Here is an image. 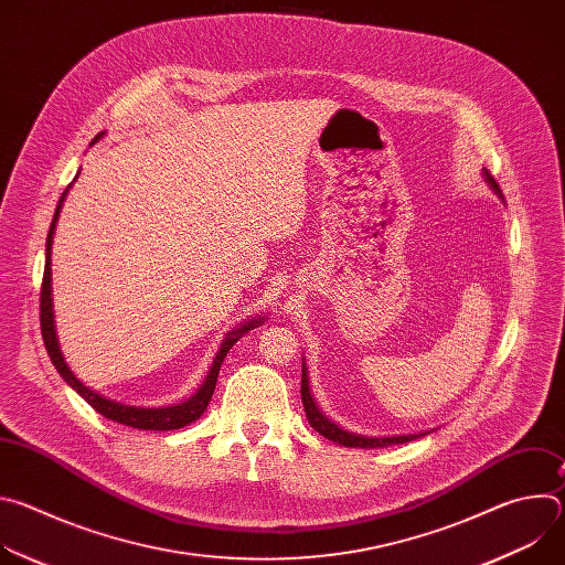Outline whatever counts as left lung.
I'll list each match as a JSON object with an SVG mask.
<instances>
[{"mask_svg":"<svg viewBox=\"0 0 565 565\" xmlns=\"http://www.w3.org/2000/svg\"><path fill=\"white\" fill-rule=\"evenodd\" d=\"M486 174V181L494 188V192L503 199L501 194V188L499 183L494 181V177L486 170L482 172ZM301 402H303V412H306V418L310 423V427L321 434L324 438L338 443V445H344V447H362V449H377V447H388V445H399V443H412L414 438H420L418 434L416 436H395V438H366V436H358V434H351V431H344L342 427H338L335 423H331L324 414L319 412V407L315 405V399L310 395V388H308V373H306V364H301Z\"/></svg>","mask_w":565,"mask_h":565,"instance_id":"1","label":"left lung"}]
</instances>
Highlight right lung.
I'll list each match as a JSON object with an SVG mask.
<instances>
[{
	"label": "right lung",
	"mask_w": 565,
	"mask_h": 565,
	"mask_svg": "<svg viewBox=\"0 0 565 565\" xmlns=\"http://www.w3.org/2000/svg\"><path fill=\"white\" fill-rule=\"evenodd\" d=\"M103 134H98L94 138V142L100 138ZM71 188V185H68ZM68 190L62 192L60 201H57V207H55V214H53V221H51V227H49V234H46V264H44V277H42V290H40V327H42V340H44V347H46V353L53 362V366L57 369V373L64 377V382L75 388L79 395H83L89 405L105 418L114 420V423H120V425H127V427H134V429H151V431H170V429H181L194 420H199L203 416V412L207 409L210 399H212V393H214V386H216V377H218V369L227 355V351L238 342V338L248 333L250 329H255L257 324H262V317L253 319V321H246L244 327L227 333V338L223 340L216 358H214V364L205 377V382L201 384V388L188 399V402H181V405H174V407H166V409H140V407H129V405H120V402H114V399H107L103 395H98L96 391H92L89 386H85L83 382H79L71 369L66 366L62 353H60V347H57V338H55V327H53V303H51V244H53V232H55V223H57V216H60V210H62V203H64V196H66Z\"/></svg>",
	"instance_id": "right-lung-1"
}]
</instances>
